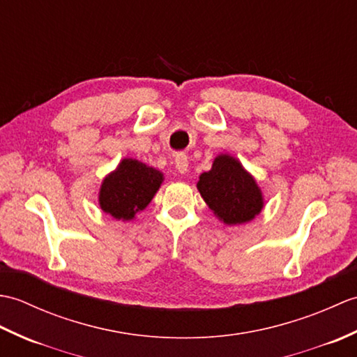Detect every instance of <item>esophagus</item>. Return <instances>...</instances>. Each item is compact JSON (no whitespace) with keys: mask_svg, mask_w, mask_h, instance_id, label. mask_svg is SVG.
<instances>
[{"mask_svg":"<svg viewBox=\"0 0 357 357\" xmlns=\"http://www.w3.org/2000/svg\"><path fill=\"white\" fill-rule=\"evenodd\" d=\"M174 165H176V170L184 174L187 173V169H188V159L185 155H176V158H174Z\"/></svg>","mask_w":357,"mask_h":357,"instance_id":"esophagus-1","label":"esophagus"}]
</instances>
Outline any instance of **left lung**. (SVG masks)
I'll list each match as a JSON object with an SVG mask.
<instances>
[{"mask_svg": "<svg viewBox=\"0 0 357 357\" xmlns=\"http://www.w3.org/2000/svg\"><path fill=\"white\" fill-rule=\"evenodd\" d=\"M196 187L216 218L227 225L252 221L264 207L255 178L230 155H218L211 170L201 174Z\"/></svg>", "mask_w": 357, "mask_h": 357, "instance_id": "8db88e82", "label": "left lung"}]
</instances>
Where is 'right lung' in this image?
Returning <instances> with one entry per match:
<instances>
[{
  "instance_id": "right-lung-1",
  "label": "right lung",
  "mask_w": 357,
  "mask_h": 357,
  "mask_svg": "<svg viewBox=\"0 0 357 357\" xmlns=\"http://www.w3.org/2000/svg\"><path fill=\"white\" fill-rule=\"evenodd\" d=\"M164 174L138 159L124 158L116 170L104 178L100 188V207L121 221H130L146 208L159 190Z\"/></svg>"
}]
</instances>
